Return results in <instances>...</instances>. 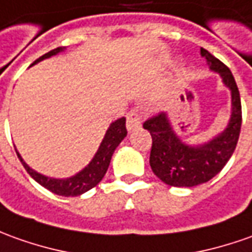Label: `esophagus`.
I'll return each instance as SVG.
<instances>
[{"label": "esophagus", "mask_w": 252, "mask_h": 252, "mask_svg": "<svg viewBox=\"0 0 252 252\" xmlns=\"http://www.w3.org/2000/svg\"><path fill=\"white\" fill-rule=\"evenodd\" d=\"M142 126V117L138 113V110H131L126 114V129L128 132H133L136 129H139Z\"/></svg>", "instance_id": "34e87169"}]
</instances>
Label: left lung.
Returning <instances> with one entry per match:
<instances>
[{"instance_id":"8db88e82","label":"left lung","mask_w":252,"mask_h":252,"mask_svg":"<svg viewBox=\"0 0 252 252\" xmlns=\"http://www.w3.org/2000/svg\"><path fill=\"white\" fill-rule=\"evenodd\" d=\"M200 54L211 71L218 73L232 95V112L226 128L203 145H188L181 139L167 113L145 121L143 128L152 135L150 167L164 184L176 188H191L205 184L226 165L233 155L241 128V102L232 71L207 49Z\"/></svg>"}]
</instances>
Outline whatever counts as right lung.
<instances>
[{"instance_id": "add662e5", "label": "right lung", "mask_w": 252, "mask_h": 252, "mask_svg": "<svg viewBox=\"0 0 252 252\" xmlns=\"http://www.w3.org/2000/svg\"><path fill=\"white\" fill-rule=\"evenodd\" d=\"M66 48L59 47L56 49L49 51L48 54L42 55L41 58H38L37 61L32 63V66H34L35 63L48 59L54 55H58L63 52ZM126 136V117L116 120L114 123L110 124V126L107 128V131L104 133V138L100 143V146L97 149V152L94 156V158L91 160L90 164L83 168L80 172H77L76 175L70 176V178H64V179H58V178H51V176L42 175L40 172L34 171L30 168L26 161L22 158V156L19 155V152L16 150L19 160L23 164V167L26 171L29 172V175L32 176L35 182H38L41 186H44L45 189L51 190L58 196H64V197H74V196H80L85 191H88L92 188H95L102 178L106 174V171L109 168V164L112 160V156L114 153V150L117 149L121 140Z\"/></svg>"}]
</instances>
